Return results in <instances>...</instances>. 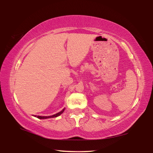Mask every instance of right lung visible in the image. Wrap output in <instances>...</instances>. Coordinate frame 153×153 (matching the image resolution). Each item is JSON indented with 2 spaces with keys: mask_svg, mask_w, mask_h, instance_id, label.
<instances>
[{
  "mask_svg": "<svg viewBox=\"0 0 153 153\" xmlns=\"http://www.w3.org/2000/svg\"><path fill=\"white\" fill-rule=\"evenodd\" d=\"M64 110H65V109H63L61 111H60V112H59V113L55 114V115H52V116H48V117H47V116H46V117H45V116H35V115H34V116H35V117H37L38 119H41V120H42V119H47V118H52V117H58V116L60 115L61 113H63Z\"/></svg>",
  "mask_w": 153,
  "mask_h": 153,
  "instance_id": "add662e5",
  "label": "right lung"
}]
</instances>
